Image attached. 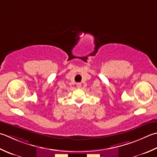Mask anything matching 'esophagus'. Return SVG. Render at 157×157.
I'll return each instance as SVG.
<instances>
[{
	"instance_id": "1",
	"label": "esophagus",
	"mask_w": 157,
	"mask_h": 157,
	"mask_svg": "<svg viewBox=\"0 0 157 157\" xmlns=\"http://www.w3.org/2000/svg\"><path fill=\"white\" fill-rule=\"evenodd\" d=\"M77 87H78V88H81L82 87V84H81V83H78V84H77Z\"/></svg>"
}]
</instances>
